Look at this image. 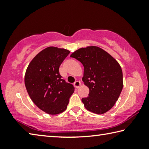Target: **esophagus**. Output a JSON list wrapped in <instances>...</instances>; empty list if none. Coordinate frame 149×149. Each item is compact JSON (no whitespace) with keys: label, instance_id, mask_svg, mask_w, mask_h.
Listing matches in <instances>:
<instances>
[{"label":"esophagus","instance_id":"34e87169","mask_svg":"<svg viewBox=\"0 0 149 149\" xmlns=\"http://www.w3.org/2000/svg\"><path fill=\"white\" fill-rule=\"evenodd\" d=\"M81 85V82L79 81H75L74 83V86L76 87V88H79V86Z\"/></svg>","mask_w":149,"mask_h":149}]
</instances>
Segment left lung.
<instances>
[{
    "instance_id": "8db88e82",
    "label": "left lung",
    "mask_w": 149,
    "mask_h": 149,
    "mask_svg": "<svg viewBox=\"0 0 149 149\" xmlns=\"http://www.w3.org/2000/svg\"><path fill=\"white\" fill-rule=\"evenodd\" d=\"M84 67L85 85L89 87V97L82 98L87 110L102 114L110 110L123 89V74L118 62L102 49L95 47L81 48L70 56Z\"/></svg>"
}]
</instances>
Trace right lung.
I'll use <instances>...</instances> for the list:
<instances>
[{"mask_svg":"<svg viewBox=\"0 0 149 149\" xmlns=\"http://www.w3.org/2000/svg\"><path fill=\"white\" fill-rule=\"evenodd\" d=\"M66 49L49 47L31 60L25 75V85L34 104L49 114H58L67 108L74 85L59 73L62 62L70 54Z\"/></svg>","mask_w":149,"mask_h":149,"instance_id":"1","label":"right lung"}]
</instances>
